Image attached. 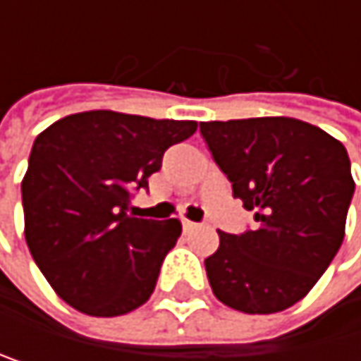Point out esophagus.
Wrapping results in <instances>:
<instances>
[{
    "instance_id": "34e87169",
    "label": "esophagus",
    "mask_w": 361,
    "mask_h": 361,
    "mask_svg": "<svg viewBox=\"0 0 361 361\" xmlns=\"http://www.w3.org/2000/svg\"><path fill=\"white\" fill-rule=\"evenodd\" d=\"M180 221H183V228H185V230H187V232H189V230H193V228H195V226H197V224H195V221H189V219H185V217H183V219H180Z\"/></svg>"
}]
</instances>
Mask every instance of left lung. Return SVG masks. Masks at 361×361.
Returning a JSON list of instances; mask_svg holds the SVG:
<instances>
[{
    "label": "left lung",
    "instance_id": "obj_1",
    "mask_svg": "<svg viewBox=\"0 0 361 361\" xmlns=\"http://www.w3.org/2000/svg\"><path fill=\"white\" fill-rule=\"evenodd\" d=\"M232 195L256 230L219 232L204 260L215 297L247 314H274L303 299L345 239L355 183L347 148L314 124L271 116L200 122Z\"/></svg>",
    "mask_w": 361,
    "mask_h": 361
}]
</instances>
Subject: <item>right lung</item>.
Instances as JSON below:
<instances>
[{"mask_svg":"<svg viewBox=\"0 0 361 361\" xmlns=\"http://www.w3.org/2000/svg\"><path fill=\"white\" fill-rule=\"evenodd\" d=\"M193 120L81 111L44 129L21 183L25 241L51 288L90 317L127 314L154 290L178 219L129 215L164 152L191 137Z\"/></svg>","mask_w":361,"mask_h":361,"instance_id":"add662e5","label":"right lung"}]
</instances>
